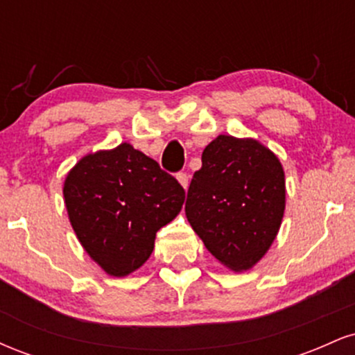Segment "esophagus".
<instances>
[{
  "instance_id": "obj_1",
  "label": "esophagus",
  "mask_w": 355,
  "mask_h": 355,
  "mask_svg": "<svg viewBox=\"0 0 355 355\" xmlns=\"http://www.w3.org/2000/svg\"><path fill=\"white\" fill-rule=\"evenodd\" d=\"M177 180L183 187V189H185V190L189 189V175H187V173H178L177 175Z\"/></svg>"
}]
</instances>
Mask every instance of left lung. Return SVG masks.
Segmentation results:
<instances>
[{"label":"left lung","instance_id":"obj_1","mask_svg":"<svg viewBox=\"0 0 355 355\" xmlns=\"http://www.w3.org/2000/svg\"><path fill=\"white\" fill-rule=\"evenodd\" d=\"M284 210V166L270 148L232 135H218L205 146L185 214L222 266L245 272L260 262L279 234Z\"/></svg>","mask_w":355,"mask_h":355}]
</instances>
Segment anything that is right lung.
<instances>
[{"mask_svg":"<svg viewBox=\"0 0 355 355\" xmlns=\"http://www.w3.org/2000/svg\"><path fill=\"white\" fill-rule=\"evenodd\" d=\"M64 207L81 247L112 277L148 260L162 227L180 214L185 190L130 144L85 155L63 183Z\"/></svg>","mask_w":355,"mask_h":355,"instance_id":"1","label":"right lung"}]
</instances>
